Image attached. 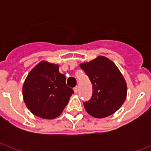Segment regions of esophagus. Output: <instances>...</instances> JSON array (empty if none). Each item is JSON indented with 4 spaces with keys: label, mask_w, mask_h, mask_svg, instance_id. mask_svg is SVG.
<instances>
[{
    "label": "esophagus",
    "mask_w": 151,
    "mask_h": 151,
    "mask_svg": "<svg viewBox=\"0 0 151 151\" xmlns=\"http://www.w3.org/2000/svg\"><path fill=\"white\" fill-rule=\"evenodd\" d=\"M73 91H74V93H76V94H77V93H78V86L74 87V88H73Z\"/></svg>",
    "instance_id": "1"
}]
</instances>
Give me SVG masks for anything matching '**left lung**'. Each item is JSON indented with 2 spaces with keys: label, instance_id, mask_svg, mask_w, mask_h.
Segmentation results:
<instances>
[{
  "label": "left lung",
  "instance_id": "8db88e82",
  "mask_svg": "<svg viewBox=\"0 0 151 151\" xmlns=\"http://www.w3.org/2000/svg\"><path fill=\"white\" fill-rule=\"evenodd\" d=\"M80 67L88 76L93 91L91 99L83 103L86 111L95 118H104L117 111L126 99L127 85L116 65L99 56Z\"/></svg>",
  "mask_w": 151,
  "mask_h": 151
}]
</instances>
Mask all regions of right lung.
<instances>
[{"label": "right lung", "instance_id": "right-lung-1", "mask_svg": "<svg viewBox=\"0 0 151 151\" xmlns=\"http://www.w3.org/2000/svg\"><path fill=\"white\" fill-rule=\"evenodd\" d=\"M59 66L42 61L31 70L22 87L24 102L32 113L43 119H54L62 113L73 90L66 85Z\"/></svg>", "mask_w": 151, "mask_h": 151}]
</instances>
